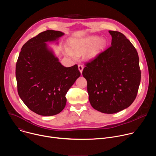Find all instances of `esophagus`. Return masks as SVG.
<instances>
[{
	"label": "esophagus",
	"mask_w": 156,
	"mask_h": 156,
	"mask_svg": "<svg viewBox=\"0 0 156 156\" xmlns=\"http://www.w3.org/2000/svg\"><path fill=\"white\" fill-rule=\"evenodd\" d=\"M78 70H80V73H82V71L83 70V66L82 65H78Z\"/></svg>",
	"instance_id": "34e87169"
}]
</instances>
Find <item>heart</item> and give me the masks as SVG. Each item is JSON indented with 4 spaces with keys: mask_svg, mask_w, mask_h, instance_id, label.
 I'll list each match as a JSON object with an SVG mask.
<instances>
[{
    "mask_svg": "<svg viewBox=\"0 0 156 156\" xmlns=\"http://www.w3.org/2000/svg\"><path fill=\"white\" fill-rule=\"evenodd\" d=\"M105 40L104 39H99L98 36H90L80 41H72L71 42V48L74 52L70 49H66V52L70 57L75 58L76 54H81L90 49L87 53V57L90 58H93L105 46Z\"/></svg>",
    "mask_w": 156,
    "mask_h": 156,
    "instance_id": "obj_1",
    "label": "heart"
}]
</instances>
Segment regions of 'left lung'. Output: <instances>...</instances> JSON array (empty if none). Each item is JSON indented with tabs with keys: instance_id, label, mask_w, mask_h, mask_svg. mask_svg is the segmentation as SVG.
I'll return each instance as SVG.
<instances>
[{
	"instance_id": "left-lung-1",
	"label": "left lung",
	"mask_w": 156,
	"mask_h": 156,
	"mask_svg": "<svg viewBox=\"0 0 156 156\" xmlns=\"http://www.w3.org/2000/svg\"><path fill=\"white\" fill-rule=\"evenodd\" d=\"M112 46L85 63L83 76L87 81L92 107L105 114L128 107L136 99L141 81L138 52L125 36L108 31Z\"/></svg>"
}]
</instances>
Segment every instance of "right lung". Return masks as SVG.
<instances>
[{
	"mask_svg": "<svg viewBox=\"0 0 156 156\" xmlns=\"http://www.w3.org/2000/svg\"><path fill=\"white\" fill-rule=\"evenodd\" d=\"M62 35L54 30L40 33L24 44L16 62L18 95L38 115L51 116L62 112L66 93L81 75L76 64L65 67L47 48L46 42Z\"/></svg>",
	"mask_w": 156,
	"mask_h": 156,
	"instance_id": "obj_1",
	"label": "right lung"
}]
</instances>
